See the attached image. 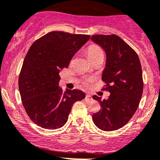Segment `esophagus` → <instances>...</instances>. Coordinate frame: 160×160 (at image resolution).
Here are the masks:
<instances>
[{
	"mask_svg": "<svg viewBox=\"0 0 160 160\" xmlns=\"http://www.w3.org/2000/svg\"><path fill=\"white\" fill-rule=\"evenodd\" d=\"M92 97L90 95H87L85 97V100L87 102H89V101H90V100H92Z\"/></svg>",
	"mask_w": 160,
	"mask_h": 160,
	"instance_id": "34e87169",
	"label": "esophagus"
}]
</instances>
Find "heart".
Segmentation results:
<instances>
[{"instance_id":"heart-1","label":"heart","mask_w":160,"mask_h":160,"mask_svg":"<svg viewBox=\"0 0 160 160\" xmlns=\"http://www.w3.org/2000/svg\"><path fill=\"white\" fill-rule=\"evenodd\" d=\"M87 55L88 58L92 62L95 61L96 60H98L100 58H104V51L97 44H90L87 48ZM93 81L92 78H86L82 80V84L83 87H89L90 83Z\"/></svg>"}]
</instances>
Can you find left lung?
<instances>
[{"label":"left lung","mask_w":160,"mask_h":160,"mask_svg":"<svg viewBox=\"0 0 160 160\" xmlns=\"http://www.w3.org/2000/svg\"><path fill=\"white\" fill-rule=\"evenodd\" d=\"M91 40L107 54L102 90L110 93L106 100L93 97L101 106L100 111L93 114V120L102 130H117L130 120L139 107L143 90L141 63L135 50L117 35L96 34Z\"/></svg>","instance_id":"1"}]
</instances>
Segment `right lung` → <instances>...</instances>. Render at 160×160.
I'll return each mask as SVG.
<instances>
[{
	"mask_svg": "<svg viewBox=\"0 0 160 160\" xmlns=\"http://www.w3.org/2000/svg\"><path fill=\"white\" fill-rule=\"evenodd\" d=\"M90 35L52 31L35 40L27 53L18 80L23 107L30 119L43 129L63 127L75 102L85 98L80 90L58 87L59 72L67 68Z\"/></svg>",
	"mask_w": 160,
	"mask_h": 160,
	"instance_id": "add662e5",
	"label": "right lung"
}]
</instances>
